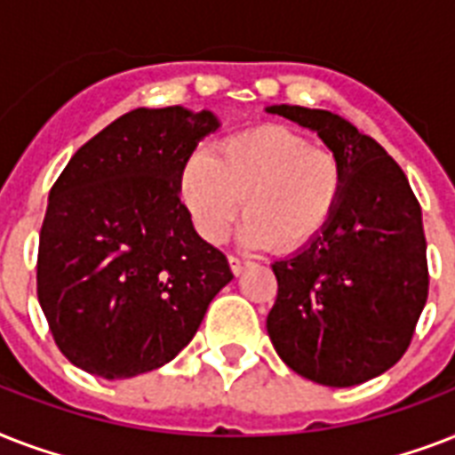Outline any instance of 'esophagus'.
I'll return each mask as SVG.
<instances>
[{
    "label": "esophagus",
    "instance_id": "obj_1",
    "mask_svg": "<svg viewBox=\"0 0 455 455\" xmlns=\"http://www.w3.org/2000/svg\"><path fill=\"white\" fill-rule=\"evenodd\" d=\"M228 264H231V271H234L235 276H238V274H243V271L248 269L252 262H248V259H241V257H235V255H228Z\"/></svg>",
    "mask_w": 455,
    "mask_h": 455
}]
</instances>
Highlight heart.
Listing matches in <instances>:
<instances>
[{"label": "heart", "mask_w": 455, "mask_h": 455, "mask_svg": "<svg viewBox=\"0 0 455 455\" xmlns=\"http://www.w3.org/2000/svg\"><path fill=\"white\" fill-rule=\"evenodd\" d=\"M345 170L328 148L298 132L262 124L221 139L186 160L179 193L207 243L224 241L241 210L248 245L274 243L292 252L309 245L338 210Z\"/></svg>", "instance_id": "1"}]
</instances>
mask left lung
Listing matches in <instances>:
<instances>
[{
  "label": "left lung",
  "instance_id": "8db88e82",
  "mask_svg": "<svg viewBox=\"0 0 455 455\" xmlns=\"http://www.w3.org/2000/svg\"><path fill=\"white\" fill-rule=\"evenodd\" d=\"M269 113L323 139L342 163L345 191L307 248L271 264L278 292L267 331L295 373L352 387L402 359L427 302L420 203L395 157L339 116L285 103Z\"/></svg>",
  "mask_w": 455,
  "mask_h": 455
}]
</instances>
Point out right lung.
<instances>
[{
  "label": "right lung",
  "instance_id": "add662e5",
  "mask_svg": "<svg viewBox=\"0 0 455 455\" xmlns=\"http://www.w3.org/2000/svg\"><path fill=\"white\" fill-rule=\"evenodd\" d=\"M217 127L207 110H130L52 186L37 298L53 342L82 371L120 380L164 366L234 278L179 200L186 160Z\"/></svg>",
  "mask_w": 455,
  "mask_h": 455
}]
</instances>
